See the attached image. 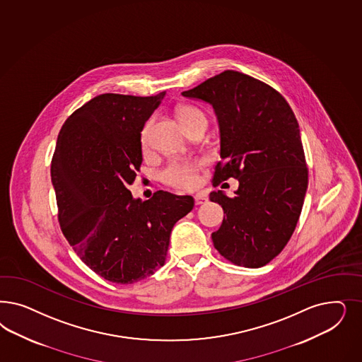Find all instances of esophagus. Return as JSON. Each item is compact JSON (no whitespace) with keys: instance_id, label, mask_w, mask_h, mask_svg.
<instances>
[{"instance_id":"esophagus-1","label":"esophagus","mask_w":362,"mask_h":362,"mask_svg":"<svg viewBox=\"0 0 362 362\" xmlns=\"http://www.w3.org/2000/svg\"><path fill=\"white\" fill-rule=\"evenodd\" d=\"M208 201V197H206V194L205 193H197L196 196H194V202H196V205H202V204H205Z\"/></svg>"}]
</instances>
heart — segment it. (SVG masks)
Instances as JSON below:
<instances>
[{
	"instance_id": "1",
	"label": "heart",
	"mask_w": 362,
	"mask_h": 362,
	"mask_svg": "<svg viewBox=\"0 0 362 362\" xmlns=\"http://www.w3.org/2000/svg\"><path fill=\"white\" fill-rule=\"evenodd\" d=\"M177 117L184 128H187L194 121L205 118L204 112L197 106L184 105L177 109ZM152 119H148L141 130V145L148 146L149 129ZM202 169V161L199 160H175L168 163L161 172V180L166 185L178 189H193L199 184V175Z\"/></svg>"
}]
</instances>
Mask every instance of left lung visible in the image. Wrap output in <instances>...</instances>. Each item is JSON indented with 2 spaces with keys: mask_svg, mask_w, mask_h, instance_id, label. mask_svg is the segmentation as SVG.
Listing matches in <instances>:
<instances>
[{
  "mask_svg": "<svg viewBox=\"0 0 362 362\" xmlns=\"http://www.w3.org/2000/svg\"><path fill=\"white\" fill-rule=\"evenodd\" d=\"M211 104L220 122L221 161L213 187L240 185L234 197L218 192L223 221L211 234L218 253L234 265L261 268L289 243L303 209L308 187L298 122L276 89L247 74L225 70L182 92Z\"/></svg>",
  "mask_w": 362,
  "mask_h": 362,
  "instance_id": "8db88e82",
  "label": "left lung"
}]
</instances>
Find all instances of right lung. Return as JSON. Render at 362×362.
<instances>
[{
    "instance_id": "1",
    "label": "right lung",
    "mask_w": 362,
    "mask_h": 362,
    "mask_svg": "<svg viewBox=\"0 0 362 362\" xmlns=\"http://www.w3.org/2000/svg\"><path fill=\"white\" fill-rule=\"evenodd\" d=\"M163 94H100L59 130L50 166L59 228L110 282L133 284L163 267L175 222L194 206L192 196L158 190L141 201L128 189L142 163L141 130Z\"/></svg>"
}]
</instances>
